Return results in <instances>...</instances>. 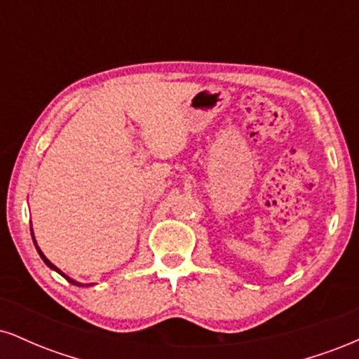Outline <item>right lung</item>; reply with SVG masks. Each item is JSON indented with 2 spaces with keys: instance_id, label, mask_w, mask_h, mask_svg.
Masks as SVG:
<instances>
[{
  "instance_id": "right-lung-1",
  "label": "right lung",
  "mask_w": 359,
  "mask_h": 359,
  "mask_svg": "<svg viewBox=\"0 0 359 359\" xmlns=\"http://www.w3.org/2000/svg\"><path fill=\"white\" fill-rule=\"evenodd\" d=\"M30 231H32V238H34V243H35V248H36V251H39L40 258H42V259H43V263H45V265H47V266H48V269H50V270H53V271H57V273H59V275H62V277H64L65 280H67V282H71V283H72V285H77V287H90V285H93V283H86V285H84V283L77 282V280H74V278H71V277H69V275H65V273H64V271H62L60 269H57V266H55V265H53V263L50 262V259H48L47 257H45V255H43V251L39 248V245H36V240H35V234H34V229H32V226H30Z\"/></svg>"
}]
</instances>
